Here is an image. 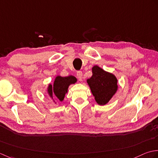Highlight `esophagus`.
Wrapping results in <instances>:
<instances>
[{"instance_id": "obj_1", "label": "esophagus", "mask_w": 158, "mask_h": 158, "mask_svg": "<svg viewBox=\"0 0 158 158\" xmlns=\"http://www.w3.org/2000/svg\"><path fill=\"white\" fill-rule=\"evenodd\" d=\"M76 76L78 77V78L79 79L80 81H82V72L81 71H78L76 73Z\"/></svg>"}]
</instances>
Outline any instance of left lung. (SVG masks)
I'll use <instances>...</instances> for the list:
<instances>
[{"instance_id":"left-lung-1","label":"left lung","mask_w":158,"mask_h":158,"mask_svg":"<svg viewBox=\"0 0 158 158\" xmlns=\"http://www.w3.org/2000/svg\"><path fill=\"white\" fill-rule=\"evenodd\" d=\"M92 76L86 82L96 102L99 105H105L117 91V79L114 74L106 72L98 65L92 67Z\"/></svg>"}]
</instances>
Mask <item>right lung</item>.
Instances as JSON below:
<instances>
[{
    "instance_id": "right-lung-1",
    "label": "right lung",
    "mask_w": 158,
    "mask_h": 158,
    "mask_svg": "<svg viewBox=\"0 0 158 158\" xmlns=\"http://www.w3.org/2000/svg\"><path fill=\"white\" fill-rule=\"evenodd\" d=\"M76 82L77 78L73 76L67 77L57 76L54 80L53 85L49 84L48 86V95L52 99L56 97L59 100L62 102L67 93L69 86Z\"/></svg>"
}]
</instances>
